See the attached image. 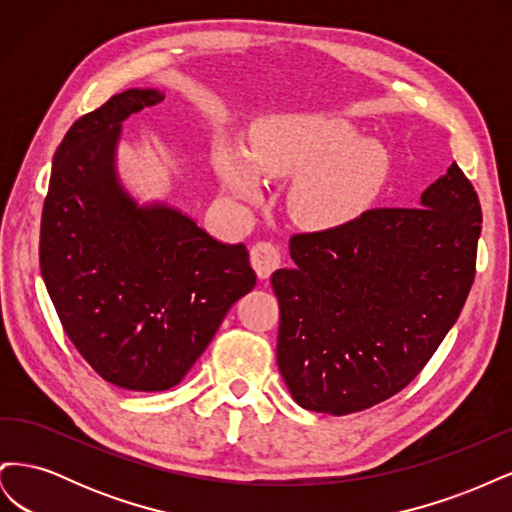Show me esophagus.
<instances>
[{
    "mask_svg": "<svg viewBox=\"0 0 512 512\" xmlns=\"http://www.w3.org/2000/svg\"><path fill=\"white\" fill-rule=\"evenodd\" d=\"M250 258H252V267L254 271L258 273L260 280H267V277L280 267L282 262V256H280V250L269 241H258L252 252H250Z\"/></svg>",
    "mask_w": 512,
    "mask_h": 512,
    "instance_id": "obj_1",
    "label": "esophagus"
}]
</instances>
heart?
Listing matches in <instances>:
<instances>
[{"label": "heart", "instance_id": "heart-1", "mask_svg": "<svg viewBox=\"0 0 512 512\" xmlns=\"http://www.w3.org/2000/svg\"><path fill=\"white\" fill-rule=\"evenodd\" d=\"M215 173L226 192L245 203L260 200V177L294 179L288 194L292 218L307 228L331 230L354 222L378 198L389 156L344 121L294 115L258 123L247 156L235 145H220Z\"/></svg>", "mask_w": 512, "mask_h": 512}]
</instances>
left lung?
Listing matches in <instances>:
<instances>
[{
	"mask_svg": "<svg viewBox=\"0 0 512 512\" xmlns=\"http://www.w3.org/2000/svg\"><path fill=\"white\" fill-rule=\"evenodd\" d=\"M483 224L478 194L453 162L412 209L290 239L277 269V367L305 410L344 416L408 386L461 314Z\"/></svg>",
	"mask_w": 512,
	"mask_h": 512,
	"instance_id": "obj_1",
	"label": "left lung"
}]
</instances>
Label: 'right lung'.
<instances>
[{
	"label": "right lung",
	"instance_id": "add662e5",
	"mask_svg": "<svg viewBox=\"0 0 512 512\" xmlns=\"http://www.w3.org/2000/svg\"><path fill=\"white\" fill-rule=\"evenodd\" d=\"M162 100L158 89H128L72 123L40 226L42 280L70 342L104 380L143 393L179 384L256 286L243 243L123 188L121 123Z\"/></svg>",
	"mask_w": 512,
	"mask_h": 512
}]
</instances>
